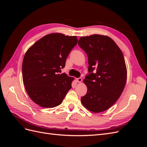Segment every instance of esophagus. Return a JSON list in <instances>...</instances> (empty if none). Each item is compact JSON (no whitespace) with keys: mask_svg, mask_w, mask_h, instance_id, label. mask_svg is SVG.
Masks as SVG:
<instances>
[{"mask_svg":"<svg viewBox=\"0 0 147 147\" xmlns=\"http://www.w3.org/2000/svg\"><path fill=\"white\" fill-rule=\"evenodd\" d=\"M77 82H78V83H81L82 82V78L81 77L77 78Z\"/></svg>","mask_w":147,"mask_h":147,"instance_id":"1","label":"esophagus"}]
</instances>
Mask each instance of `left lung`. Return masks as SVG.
Instances as JSON below:
<instances>
[{"label": "left lung", "instance_id": "obj_1", "mask_svg": "<svg viewBox=\"0 0 147 147\" xmlns=\"http://www.w3.org/2000/svg\"><path fill=\"white\" fill-rule=\"evenodd\" d=\"M78 44L87 54L89 64L83 81L87 92L81 102L91 112H104L117 102L125 86L127 69L123 53L106 35L82 37Z\"/></svg>", "mask_w": 147, "mask_h": 147}]
</instances>
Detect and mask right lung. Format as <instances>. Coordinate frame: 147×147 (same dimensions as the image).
I'll use <instances>...</instances> for the list:
<instances>
[{
	"label": "right lung",
	"instance_id": "add662e5",
	"mask_svg": "<svg viewBox=\"0 0 147 147\" xmlns=\"http://www.w3.org/2000/svg\"><path fill=\"white\" fill-rule=\"evenodd\" d=\"M77 41L76 36L50 34L26 51L22 65L23 83L35 104L44 108H53L63 102L72 88L74 78L59 73Z\"/></svg>",
	"mask_w": 147,
	"mask_h": 147
}]
</instances>
